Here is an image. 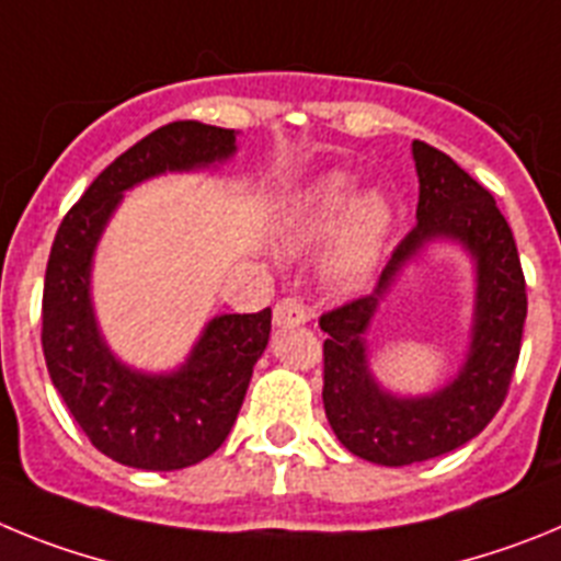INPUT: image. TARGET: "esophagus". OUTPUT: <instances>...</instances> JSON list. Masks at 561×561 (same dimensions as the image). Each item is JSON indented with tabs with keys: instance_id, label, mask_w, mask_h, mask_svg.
<instances>
[{
	"instance_id": "obj_1",
	"label": "esophagus",
	"mask_w": 561,
	"mask_h": 561,
	"mask_svg": "<svg viewBox=\"0 0 561 561\" xmlns=\"http://www.w3.org/2000/svg\"><path fill=\"white\" fill-rule=\"evenodd\" d=\"M272 320L280 329H289V325H306L309 323V314L300 304H297L295 297H284V300H277L275 309H272Z\"/></svg>"
}]
</instances>
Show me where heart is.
I'll return each instance as SVG.
<instances>
[{
    "label": "heart",
    "instance_id": "obj_1",
    "mask_svg": "<svg viewBox=\"0 0 561 561\" xmlns=\"http://www.w3.org/2000/svg\"><path fill=\"white\" fill-rule=\"evenodd\" d=\"M393 230V207L381 191L359 193L354 173L329 171L295 193L275 225L280 255H300L336 232L320 261V277L334 295L365 289Z\"/></svg>",
    "mask_w": 561,
    "mask_h": 561
}]
</instances>
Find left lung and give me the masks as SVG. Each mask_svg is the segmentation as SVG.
I'll use <instances>...</instances> for the list:
<instances>
[{"instance_id":"1","label":"left lung","mask_w":561,"mask_h":561,"mask_svg":"<svg viewBox=\"0 0 561 561\" xmlns=\"http://www.w3.org/2000/svg\"><path fill=\"white\" fill-rule=\"evenodd\" d=\"M419 173L415 227L388 266L374 295L323 314L325 419L340 444L379 466H408L463 447L483 433L500 410L519 359L525 314V277L512 227L492 193L455 160L413 140ZM435 243L458 245L473 264L476 295L470 340L456 374L430 394H396L369 368L367 334L410 265Z\"/></svg>"}]
</instances>
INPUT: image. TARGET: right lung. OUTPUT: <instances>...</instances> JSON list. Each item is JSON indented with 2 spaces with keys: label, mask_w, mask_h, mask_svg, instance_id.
<instances>
[{
  "label": "right lung",
  "mask_w": 561,
  "mask_h": 561,
  "mask_svg": "<svg viewBox=\"0 0 561 561\" xmlns=\"http://www.w3.org/2000/svg\"><path fill=\"white\" fill-rule=\"evenodd\" d=\"M236 151L230 128L193 121L157 128L87 187L53 241L42 306L49 379L89 440L123 466L173 472L225 444L270 342L272 311L210 317L176 368L142 370L114 354L98 323V244L128 191L165 173L216 171Z\"/></svg>",
  "instance_id": "1"
}]
</instances>
